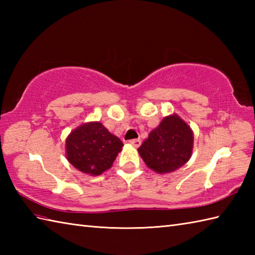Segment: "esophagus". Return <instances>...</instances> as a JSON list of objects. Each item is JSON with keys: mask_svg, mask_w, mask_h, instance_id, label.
<instances>
[{"mask_svg": "<svg viewBox=\"0 0 255 255\" xmlns=\"http://www.w3.org/2000/svg\"><path fill=\"white\" fill-rule=\"evenodd\" d=\"M129 144H131V145H133L134 148H138L140 144H141V140L140 139H131V140H129Z\"/></svg>", "mask_w": 255, "mask_h": 255, "instance_id": "1", "label": "esophagus"}]
</instances>
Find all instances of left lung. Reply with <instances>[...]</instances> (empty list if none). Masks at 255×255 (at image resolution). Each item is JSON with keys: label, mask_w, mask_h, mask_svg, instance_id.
I'll use <instances>...</instances> for the list:
<instances>
[{"label": "left lung", "mask_w": 255, "mask_h": 255, "mask_svg": "<svg viewBox=\"0 0 255 255\" xmlns=\"http://www.w3.org/2000/svg\"><path fill=\"white\" fill-rule=\"evenodd\" d=\"M193 142L191 127L173 114L162 119L138 148V152L149 169L164 174L186 163L192 155Z\"/></svg>", "instance_id": "8db88e82"}]
</instances>
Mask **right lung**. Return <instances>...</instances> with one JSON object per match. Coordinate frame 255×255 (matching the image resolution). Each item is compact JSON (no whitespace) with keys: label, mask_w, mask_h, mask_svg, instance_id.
Here are the masks:
<instances>
[{"label":"right lung","mask_w":255,"mask_h":255,"mask_svg":"<svg viewBox=\"0 0 255 255\" xmlns=\"http://www.w3.org/2000/svg\"><path fill=\"white\" fill-rule=\"evenodd\" d=\"M123 147L122 140L101 123L91 122L81 125L69 134L66 154L75 169L85 174L101 175L111 169Z\"/></svg>","instance_id":"right-lung-1"}]
</instances>
